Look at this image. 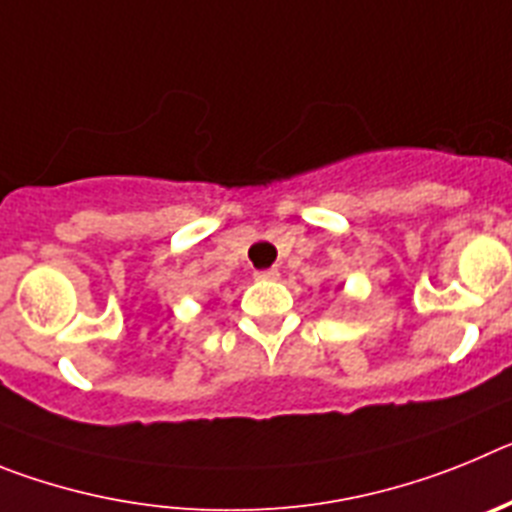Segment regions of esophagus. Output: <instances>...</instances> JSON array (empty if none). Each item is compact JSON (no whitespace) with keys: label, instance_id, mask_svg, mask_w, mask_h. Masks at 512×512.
Instances as JSON below:
<instances>
[{"label":"esophagus","instance_id":"1","mask_svg":"<svg viewBox=\"0 0 512 512\" xmlns=\"http://www.w3.org/2000/svg\"><path fill=\"white\" fill-rule=\"evenodd\" d=\"M253 277L259 279V282H274V279H279V271L277 269H261V271H256Z\"/></svg>","mask_w":512,"mask_h":512}]
</instances>
